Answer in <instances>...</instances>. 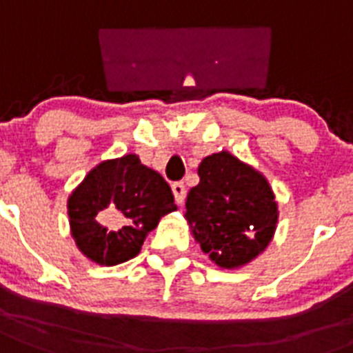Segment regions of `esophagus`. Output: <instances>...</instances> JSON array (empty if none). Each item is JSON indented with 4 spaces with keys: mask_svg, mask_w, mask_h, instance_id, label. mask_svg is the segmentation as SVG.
Masks as SVG:
<instances>
[{
    "mask_svg": "<svg viewBox=\"0 0 353 353\" xmlns=\"http://www.w3.org/2000/svg\"><path fill=\"white\" fill-rule=\"evenodd\" d=\"M172 192H174V197H176L177 205H183L186 197L185 185H183V183H174V185H172Z\"/></svg>",
    "mask_w": 353,
    "mask_h": 353,
    "instance_id": "34e87169",
    "label": "esophagus"
}]
</instances>
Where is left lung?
Segmentation results:
<instances>
[{"label": "left lung", "mask_w": 353, "mask_h": 353, "mask_svg": "<svg viewBox=\"0 0 353 353\" xmlns=\"http://www.w3.org/2000/svg\"><path fill=\"white\" fill-rule=\"evenodd\" d=\"M199 185L186 197V219L205 254L221 268L241 266L270 243L277 205L268 181L228 152L205 157Z\"/></svg>", "instance_id": "8db88e82"}]
</instances>
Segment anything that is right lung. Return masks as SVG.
Segmentation results:
<instances>
[{
    "instance_id": "add662e5",
    "label": "right lung",
    "mask_w": 353,
    "mask_h": 353,
    "mask_svg": "<svg viewBox=\"0 0 353 353\" xmlns=\"http://www.w3.org/2000/svg\"><path fill=\"white\" fill-rule=\"evenodd\" d=\"M174 210L168 183L134 154L97 165L68 197L77 248L105 266L136 257L148 232Z\"/></svg>"
}]
</instances>
